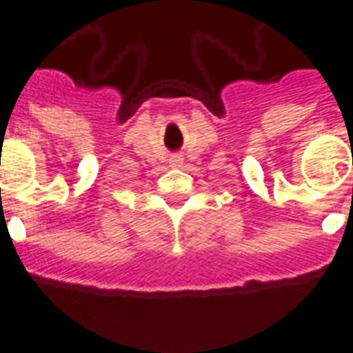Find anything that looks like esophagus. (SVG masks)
Listing matches in <instances>:
<instances>
[{
	"instance_id": "1",
	"label": "esophagus",
	"mask_w": 353,
	"mask_h": 353,
	"mask_svg": "<svg viewBox=\"0 0 353 353\" xmlns=\"http://www.w3.org/2000/svg\"><path fill=\"white\" fill-rule=\"evenodd\" d=\"M172 164H174V166H179V164H181V159H179V157H176V159L172 161Z\"/></svg>"
}]
</instances>
